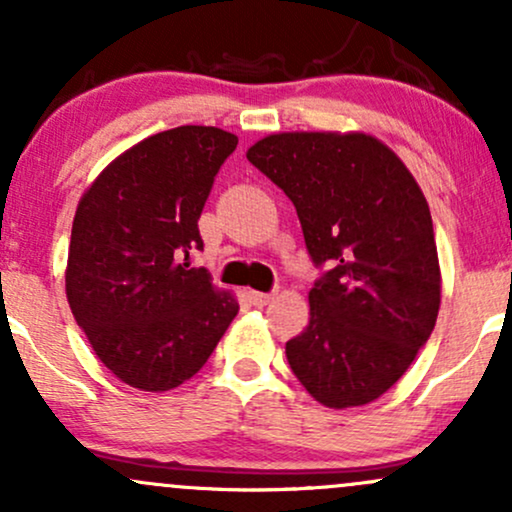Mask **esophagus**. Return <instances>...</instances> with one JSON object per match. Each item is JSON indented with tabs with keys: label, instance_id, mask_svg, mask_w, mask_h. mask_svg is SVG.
Returning a JSON list of instances; mask_svg holds the SVG:
<instances>
[{
	"label": "esophagus",
	"instance_id": "34e87169",
	"mask_svg": "<svg viewBox=\"0 0 512 512\" xmlns=\"http://www.w3.org/2000/svg\"><path fill=\"white\" fill-rule=\"evenodd\" d=\"M248 301L255 305V308H264L269 301H272V293H262V291H248Z\"/></svg>",
	"mask_w": 512,
	"mask_h": 512
}]
</instances>
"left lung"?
<instances>
[{
	"mask_svg": "<svg viewBox=\"0 0 512 512\" xmlns=\"http://www.w3.org/2000/svg\"><path fill=\"white\" fill-rule=\"evenodd\" d=\"M248 161L286 192L310 257L330 267L308 293V327L286 342L293 375L330 409L375 402L407 373L440 308L419 182L363 132L269 134Z\"/></svg>",
	"mask_w": 512,
	"mask_h": 512,
	"instance_id": "obj_1",
	"label": "left lung"
}]
</instances>
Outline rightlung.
Masks as SVG:
<instances>
[{
  "label": "right lung",
  "mask_w": 512,
  "mask_h": 512,
  "mask_svg": "<svg viewBox=\"0 0 512 512\" xmlns=\"http://www.w3.org/2000/svg\"><path fill=\"white\" fill-rule=\"evenodd\" d=\"M236 146L219 127L158 132L117 156L76 207L69 308L103 366L137 390L190 380L238 315L233 293L182 262L204 248L197 221Z\"/></svg>",
  "instance_id": "obj_1"
}]
</instances>
